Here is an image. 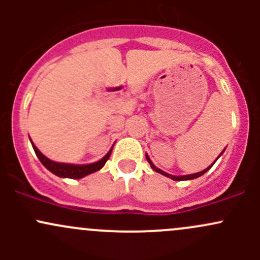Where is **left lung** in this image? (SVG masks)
Here are the masks:
<instances>
[{
    "label": "left lung",
    "instance_id": "obj_1",
    "mask_svg": "<svg viewBox=\"0 0 260 260\" xmlns=\"http://www.w3.org/2000/svg\"><path fill=\"white\" fill-rule=\"evenodd\" d=\"M222 152H224V151H222ZM222 152H221V153H220V154H219V157H220V156H221V154H222ZM219 157H217V158H219ZM146 158H147V161H148V162H149V165H151L152 170H154V171H156V172H158V174L164 175V176H166V177H170V179H172V180H174V181H183V180H192V179H196V177H200V176H203V175H204V174H205V172H206V171H209V170H210V169H211V167H212V165H214V164H215V162H216V159H217V158H216V159H215V162H214V164H212V165H211V166H209V167H208V169H206V170H204V171H201V172H198V174H192V175H186V176H172V175H170V174H167V172L162 171V170L157 169V167H156V166H154V165H153V164H152V161H151V159H149V157H148V156H147V154H146Z\"/></svg>",
    "mask_w": 260,
    "mask_h": 260
}]
</instances>
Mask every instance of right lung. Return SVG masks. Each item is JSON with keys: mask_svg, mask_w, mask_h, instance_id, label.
Returning <instances> with one entry per match:
<instances>
[{"mask_svg": "<svg viewBox=\"0 0 260 260\" xmlns=\"http://www.w3.org/2000/svg\"><path fill=\"white\" fill-rule=\"evenodd\" d=\"M34 151H35L36 156L40 159L41 164L49 170L50 172H52L54 175L59 177H68V179H81V177L86 176V175H90L93 172L99 171L102 167L106 165V162L108 161V158L111 157L112 149L103 157L102 159H99L98 162H94V164L89 165H70V164H60V162H55L49 159L48 157L44 156L40 151L38 149V147L32 143Z\"/></svg>", "mask_w": 260, "mask_h": 260, "instance_id": "add662e5", "label": "right lung"}]
</instances>
